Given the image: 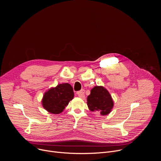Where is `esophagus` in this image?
I'll return each instance as SVG.
<instances>
[{
	"instance_id": "obj_1",
	"label": "esophagus",
	"mask_w": 161,
	"mask_h": 161,
	"mask_svg": "<svg viewBox=\"0 0 161 161\" xmlns=\"http://www.w3.org/2000/svg\"><path fill=\"white\" fill-rule=\"evenodd\" d=\"M84 93H85L84 90H80V91L77 92L76 94H77V96H78V97H81V98H82V99H84V97H85V94H84Z\"/></svg>"
}]
</instances>
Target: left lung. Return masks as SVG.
I'll return each instance as SVG.
<instances>
[{"mask_svg":"<svg viewBox=\"0 0 161 161\" xmlns=\"http://www.w3.org/2000/svg\"><path fill=\"white\" fill-rule=\"evenodd\" d=\"M86 103L91 111H99L101 115L108 114L114 104L111 96L103 86H96L91 89Z\"/></svg>","mask_w":161,"mask_h":161,"instance_id":"1","label":"left lung"}]
</instances>
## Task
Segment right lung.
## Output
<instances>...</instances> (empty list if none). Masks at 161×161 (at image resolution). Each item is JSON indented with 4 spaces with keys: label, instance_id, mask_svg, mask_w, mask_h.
<instances>
[{
    "label": "right lung",
    "instance_id": "right-lung-1",
    "mask_svg": "<svg viewBox=\"0 0 161 161\" xmlns=\"http://www.w3.org/2000/svg\"><path fill=\"white\" fill-rule=\"evenodd\" d=\"M74 97L72 86L69 83L58 85L44 93L42 104L43 108L52 114L61 113Z\"/></svg>",
    "mask_w": 161,
    "mask_h": 161
}]
</instances>
